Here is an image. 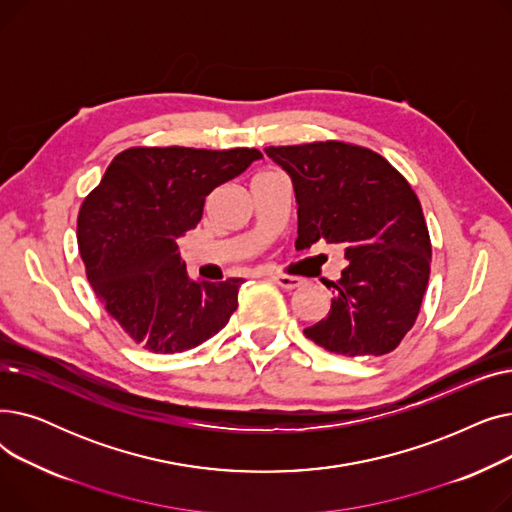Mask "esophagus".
I'll return each mask as SVG.
<instances>
[{
  "label": "esophagus",
  "mask_w": 512,
  "mask_h": 512,
  "mask_svg": "<svg viewBox=\"0 0 512 512\" xmlns=\"http://www.w3.org/2000/svg\"><path fill=\"white\" fill-rule=\"evenodd\" d=\"M274 280L278 282V286H282V288H286V290H294V288H299V286L303 284V280H301V278H297V276H288V274H276V276H274Z\"/></svg>",
  "instance_id": "obj_1"
}]
</instances>
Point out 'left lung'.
Segmentation results:
<instances>
[{
	"instance_id": "obj_1",
	"label": "left lung",
	"mask_w": 512,
	"mask_h": 512,
	"mask_svg": "<svg viewBox=\"0 0 512 512\" xmlns=\"http://www.w3.org/2000/svg\"><path fill=\"white\" fill-rule=\"evenodd\" d=\"M297 197V249L324 240L348 261L328 317L305 336L344 357L386 355L419 315L432 242L411 184L371 149L340 141L267 147Z\"/></svg>"
}]
</instances>
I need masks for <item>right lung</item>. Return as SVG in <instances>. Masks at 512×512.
Here are the masks:
<instances>
[{
    "label": "right lung",
    "instance_id": "add662e5",
    "mask_svg": "<svg viewBox=\"0 0 512 512\" xmlns=\"http://www.w3.org/2000/svg\"><path fill=\"white\" fill-rule=\"evenodd\" d=\"M257 149L132 147L118 153L78 213V251L97 299L151 353H182L218 334L242 278L193 280L178 240L201 222L205 197Z\"/></svg>",
    "mask_w": 512,
    "mask_h": 512
}]
</instances>
